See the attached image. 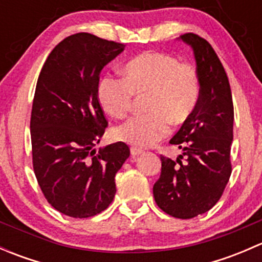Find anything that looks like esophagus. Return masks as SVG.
Instances as JSON below:
<instances>
[{
  "label": "esophagus",
  "instance_id": "esophagus-1",
  "mask_svg": "<svg viewBox=\"0 0 262 262\" xmlns=\"http://www.w3.org/2000/svg\"><path fill=\"white\" fill-rule=\"evenodd\" d=\"M130 153H132V156H139L143 153V149H141V148H137V147H132Z\"/></svg>",
  "mask_w": 262,
  "mask_h": 262
}]
</instances>
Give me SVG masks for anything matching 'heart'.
I'll return each instance as SVG.
<instances>
[{
	"label": "heart",
	"instance_id": "obj_1",
	"mask_svg": "<svg viewBox=\"0 0 262 262\" xmlns=\"http://www.w3.org/2000/svg\"><path fill=\"white\" fill-rule=\"evenodd\" d=\"M99 101L116 119L132 113L137 96H146V115L119 126L116 138L139 148L165 138L170 124L178 126L191 116L199 101V76L194 67L172 55L147 52L124 67V77L105 76L99 83Z\"/></svg>",
	"mask_w": 262,
	"mask_h": 262
}]
</instances>
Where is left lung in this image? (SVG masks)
<instances>
[{
	"mask_svg": "<svg viewBox=\"0 0 262 262\" xmlns=\"http://www.w3.org/2000/svg\"><path fill=\"white\" fill-rule=\"evenodd\" d=\"M180 39L194 50L199 101L170 141L184 153L176 161L161 156V176L153 185V196L168 215L190 219L212 209L231 178L234 113L228 77L213 47L194 33Z\"/></svg>",
	"mask_w": 262,
	"mask_h": 262,
	"instance_id": "1",
	"label": "left lung"
}]
</instances>
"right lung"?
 <instances>
[{
	"instance_id": "add662e5",
	"label": "right lung",
	"mask_w": 262,
	"mask_h": 262,
	"mask_svg": "<svg viewBox=\"0 0 262 262\" xmlns=\"http://www.w3.org/2000/svg\"><path fill=\"white\" fill-rule=\"evenodd\" d=\"M124 44L78 33L50 52L36 82L30 118L33 168L48 203L72 218L104 212L115 175L130 155L124 142L92 149L107 126L99 101L102 68Z\"/></svg>"
}]
</instances>
